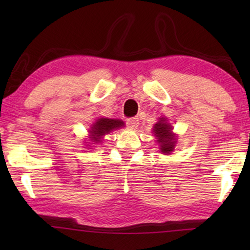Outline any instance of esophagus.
Wrapping results in <instances>:
<instances>
[{"instance_id":"1","label":"esophagus","mask_w":250,"mask_h":250,"mask_svg":"<svg viewBox=\"0 0 250 250\" xmlns=\"http://www.w3.org/2000/svg\"><path fill=\"white\" fill-rule=\"evenodd\" d=\"M126 125H128V128L130 129H135L139 125V118H130V119L126 121Z\"/></svg>"}]
</instances>
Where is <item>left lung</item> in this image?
Instances as JSON below:
<instances>
[{"label": "left lung", "mask_w": 250, "mask_h": 250, "mask_svg": "<svg viewBox=\"0 0 250 250\" xmlns=\"http://www.w3.org/2000/svg\"><path fill=\"white\" fill-rule=\"evenodd\" d=\"M172 125L168 124L167 118H159V121L153 125V132L156 142L160 146V152L162 154H171L174 151L176 143V135L172 132Z\"/></svg>", "instance_id": "obj_1"}]
</instances>
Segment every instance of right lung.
I'll return each instance as SVG.
<instances>
[{"mask_svg":"<svg viewBox=\"0 0 250 250\" xmlns=\"http://www.w3.org/2000/svg\"><path fill=\"white\" fill-rule=\"evenodd\" d=\"M125 126V122L119 119H108V118H99L96 120L89 130V138L91 142L98 143L103 140V137L113 130Z\"/></svg>","mask_w":250,"mask_h":250,"instance_id":"1","label":"right lung"}]
</instances>
